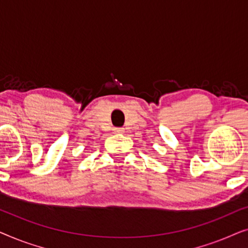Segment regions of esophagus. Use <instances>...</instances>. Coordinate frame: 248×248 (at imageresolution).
Returning <instances> with one entry per match:
<instances>
[{"instance_id": "obj_1", "label": "esophagus", "mask_w": 248, "mask_h": 248, "mask_svg": "<svg viewBox=\"0 0 248 248\" xmlns=\"http://www.w3.org/2000/svg\"><path fill=\"white\" fill-rule=\"evenodd\" d=\"M113 131H114V133L120 134V133H123V132H124V128H123V127H115Z\"/></svg>"}]
</instances>
